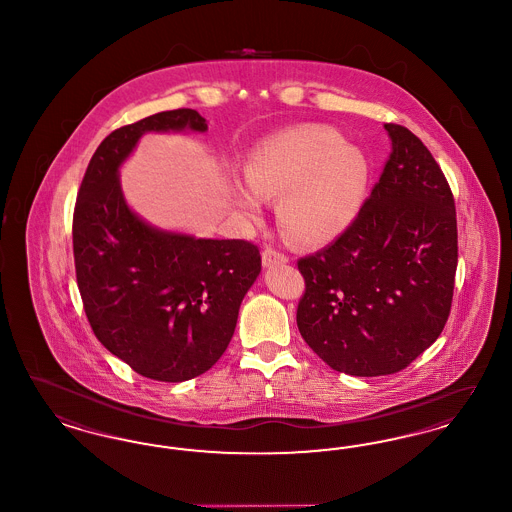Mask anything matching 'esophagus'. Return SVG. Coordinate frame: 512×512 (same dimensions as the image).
<instances>
[{"mask_svg": "<svg viewBox=\"0 0 512 512\" xmlns=\"http://www.w3.org/2000/svg\"><path fill=\"white\" fill-rule=\"evenodd\" d=\"M284 263H288V257L282 253V251H278V249H274V247H265V251H263V265L265 267H274V265H284Z\"/></svg>", "mask_w": 512, "mask_h": 512, "instance_id": "1", "label": "esophagus"}]
</instances>
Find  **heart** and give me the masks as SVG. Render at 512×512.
Masks as SVG:
<instances>
[{"label": "heart", "instance_id": "obj_1", "mask_svg": "<svg viewBox=\"0 0 512 512\" xmlns=\"http://www.w3.org/2000/svg\"><path fill=\"white\" fill-rule=\"evenodd\" d=\"M245 182L234 203L259 217L261 197H278L282 232L299 244H326L361 213L370 186V161L324 124H299L259 140L245 155Z\"/></svg>", "mask_w": 512, "mask_h": 512}]
</instances>
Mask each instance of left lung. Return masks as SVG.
Returning <instances> with one entry per match:
<instances>
[{
	"label": "left lung",
	"instance_id": "8db88e82",
	"mask_svg": "<svg viewBox=\"0 0 512 512\" xmlns=\"http://www.w3.org/2000/svg\"><path fill=\"white\" fill-rule=\"evenodd\" d=\"M391 153L355 222L297 261V328L351 376H386L438 340L453 301L457 213L436 159L413 132L384 124Z\"/></svg>",
	"mask_w": 512,
	"mask_h": 512
}]
</instances>
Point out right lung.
<instances>
[{
	"mask_svg": "<svg viewBox=\"0 0 512 512\" xmlns=\"http://www.w3.org/2000/svg\"><path fill=\"white\" fill-rule=\"evenodd\" d=\"M169 130L205 132L207 122L194 109L163 111L99 144L74 205V268L103 347L146 378L184 382L226 351L261 253L245 240L159 230L126 205L119 167L146 132Z\"/></svg>",
	"mask_w": 512,
	"mask_h": 512,
	"instance_id": "1",
	"label": "right lung"
}]
</instances>
